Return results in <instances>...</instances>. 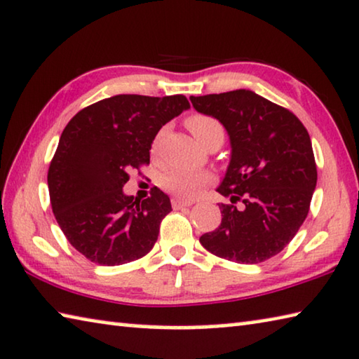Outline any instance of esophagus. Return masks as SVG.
Segmentation results:
<instances>
[{
	"instance_id": "esophagus-1",
	"label": "esophagus",
	"mask_w": 359,
	"mask_h": 359,
	"mask_svg": "<svg viewBox=\"0 0 359 359\" xmlns=\"http://www.w3.org/2000/svg\"><path fill=\"white\" fill-rule=\"evenodd\" d=\"M172 208L174 209H180V208H187V206H191V201H187V200H180V198H172Z\"/></svg>"
}]
</instances>
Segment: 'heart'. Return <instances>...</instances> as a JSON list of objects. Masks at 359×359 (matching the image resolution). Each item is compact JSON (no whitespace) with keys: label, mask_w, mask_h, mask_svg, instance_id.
I'll list each match as a JSON object with an SVG mask.
<instances>
[{"label":"heart","mask_w":359,"mask_h":359,"mask_svg":"<svg viewBox=\"0 0 359 359\" xmlns=\"http://www.w3.org/2000/svg\"><path fill=\"white\" fill-rule=\"evenodd\" d=\"M187 128L195 135L198 142L204 145L208 139L217 130H224L217 119L208 115H191L187 119ZM163 133H159L153 140L151 151L158 153L159 144H161ZM214 175L208 170H190V169H172L163 175L161 187L169 193H172L182 200H191L200 195L209 184H212Z\"/></svg>","instance_id":"b5f03b06"}]
</instances>
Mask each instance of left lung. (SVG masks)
Returning <instances> with one entry per match:
<instances>
[{
    "label": "left lung",
    "mask_w": 359,
    "mask_h": 359,
    "mask_svg": "<svg viewBox=\"0 0 359 359\" xmlns=\"http://www.w3.org/2000/svg\"><path fill=\"white\" fill-rule=\"evenodd\" d=\"M196 111L224 124L231 158L217 191L222 224L200 243L217 257L260 264L291 243L310 210L316 163L300 119L248 89L190 97ZM242 201V208L234 204Z\"/></svg>",
    "instance_id": "8db88e82"
}]
</instances>
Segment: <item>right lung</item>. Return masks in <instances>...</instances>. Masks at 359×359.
Masks as SVG:
<instances>
[{
  "label": "right lung",
  "mask_w": 359,
  "mask_h": 359,
  "mask_svg": "<svg viewBox=\"0 0 359 359\" xmlns=\"http://www.w3.org/2000/svg\"><path fill=\"white\" fill-rule=\"evenodd\" d=\"M187 108L180 94H119L68 121L48 170L50 206L68 243L90 262L123 265L155 246L172 210L169 196L155 187L137 201L123 187L130 170L150 163L158 130Z\"/></svg>",
  "instance_id": "right-lung-1"
}]
</instances>
